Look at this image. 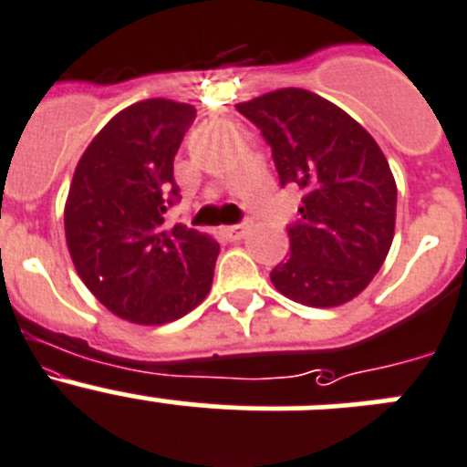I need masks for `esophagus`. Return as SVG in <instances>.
I'll use <instances>...</instances> for the list:
<instances>
[{
    "mask_svg": "<svg viewBox=\"0 0 467 467\" xmlns=\"http://www.w3.org/2000/svg\"><path fill=\"white\" fill-rule=\"evenodd\" d=\"M248 233L246 225H228V228H223V234L230 239V242H239V239H244V234Z\"/></svg>",
    "mask_w": 467,
    "mask_h": 467,
    "instance_id": "esophagus-1",
    "label": "esophagus"
}]
</instances>
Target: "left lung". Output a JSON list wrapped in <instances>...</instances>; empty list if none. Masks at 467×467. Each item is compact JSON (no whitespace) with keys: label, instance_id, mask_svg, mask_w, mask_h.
<instances>
[{"label":"left lung","instance_id":"8db88e82","mask_svg":"<svg viewBox=\"0 0 467 467\" xmlns=\"http://www.w3.org/2000/svg\"><path fill=\"white\" fill-rule=\"evenodd\" d=\"M237 110L263 130L281 184H299L302 219L287 228L290 258L272 269L283 297L313 308L350 302L389 254L396 182L373 135L346 110L283 87Z\"/></svg>","mask_w":467,"mask_h":467}]
</instances>
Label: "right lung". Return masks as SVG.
I'll list each match as a JSON object with an SVG mask.
<instances>
[{
  "mask_svg": "<svg viewBox=\"0 0 467 467\" xmlns=\"http://www.w3.org/2000/svg\"><path fill=\"white\" fill-rule=\"evenodd\" d=\"M195 108L147 99L117 112L80 156L64 204L73 267L89 293L133 325H165L212 290L219 242L165 228L180 195L172 163Z\"/></svg>",
  "mask_w": 467,
  "mask_h": 467,
  "instance_id": "1",
  "label": "right lung"
}]
</instances>
